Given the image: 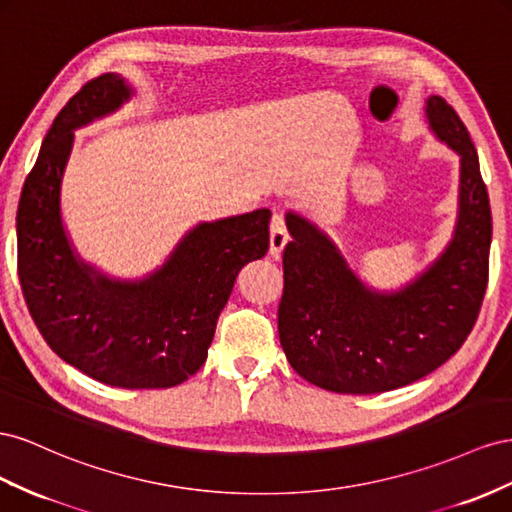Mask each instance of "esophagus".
Listing matches in <instances>:
<instances>
[{"label": "esophagus", "instance_id": "1", "mask_svg": "<svg viewBox=\"0 0 512 512\" xmlns=\"http://www.w3.org/2000/svg\"><path fill=\"white\" fill-rule=\"evenodd\" d=\"M287 244V227H285V218L283 214L274 212L272 221H270V255L274 259H279L283 248Z\"/></svg>", "mask_w": 512, "mask_h": 512}]
</instances>
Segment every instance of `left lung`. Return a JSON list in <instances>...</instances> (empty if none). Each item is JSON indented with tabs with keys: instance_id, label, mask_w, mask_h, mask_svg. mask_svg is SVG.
Returning a JSON list of instances; mask_svg holds the SVG:
<instances>
[{
	"instance_id": "obj_1",
	"label": "left lung",
	"mask_w": 512,
	"mask_h": 512,
	"mask_svg": "<svg viewBox=\"0 0 512 512\" xmlns=\"http://www.w3.org/2000/svg\"><path fill=\"white\" fill-rule=\"evenodd\" d=\"M435 135L461 156L459 223L446 253L397 294H375L324 231L287 214L279 339L294 371L319 388L375 394L416 382L459 352L489 283L491 206L465 124L442 96L427 100Z\"/></svg>"
}]
</instances>
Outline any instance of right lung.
<instances>
[{"instance_id":"right-lung-1","label":"right lung","mask_w":512,"mask_h":512,"mask_svg":"<svg viewBox=\"0 0 512 512\" xmlns=\"http://www.w3.org/2000/svg\"><path fill=\"white\" fill-rule=\"evenodd\" d=\"M128 96L124 79L107 72L57 113L23 184L17 268L29 315L62 360L107 386L171 388L201 369L238 272L268 253L270 210L199 225L141 283L109 281L81 264L60 216L72 130Z\"/></svg>"}]
</instances>
